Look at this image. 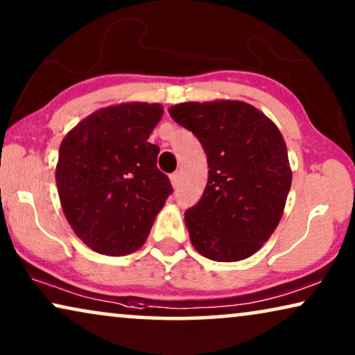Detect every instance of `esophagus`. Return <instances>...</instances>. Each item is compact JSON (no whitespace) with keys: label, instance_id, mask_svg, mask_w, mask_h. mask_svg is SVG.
<instances>
[{"label":"esophagus","instance_id":"obj_1","mask_svg":"<svg viewBox=\"0 0 355 355\" xmlns=\"http://www.w3.org/2000/svg\"><path fill=\"white\" fill-rule=\"evenodd\" d=\"M169 179H171L173 187H178L179 186V173H173L171 176H169Z\"/></svg>","mask_w":355,"mask_h":355}]
</instances>
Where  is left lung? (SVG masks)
I'll return each mask as SVG.
<instances>
[{
    "mask_svg": "<svg viewBox=\"0 0 355 355\" xmlns=\"http://www.w3.org/2000/svg\"><path fill=\"white\" fill-rule=\"evenodd\" d=\"M200 140L208 182L186 226L198 254L215 261L254 255L278 226L293 171L288 148L271 119L245 101H189L169 108Z\"/></svg>",
    "mask_w": 355,
    "mask_h": 355,
    "instance_id": "8db88e82",
    "label": "left lung"
}]
</instances>
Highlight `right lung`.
<instances>
[{"instance_id": "right-lung-1", "label": "right lung", "mask_w": 355, "mask_h": 355, "mask_svg": "<svg viewBox=\"0 0 355 355\" xmlns=\"http://www.w3.org/2000/svg\"><path fill=\"white\" fill-rule=\"evenodd\" d=\"M162 116L158 103L113 105L62 139L56 164L62 211L77 237L98 254L140 249L173 192L157 168L159 148L148 142Z\"/></svg>"}]
</instances>
